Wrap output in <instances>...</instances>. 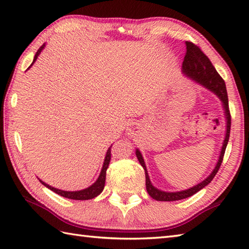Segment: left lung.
<instances>
[{
  "label": "left lung",
  "instance_id": "obj_1",
  "mask_svg": "<svg viewBox=\"0 0 249 249\" xmlns=\"http://www.w3.org/2000/svg\"><path fill=\"white\" fill-rule=\"evenodd\" d=\"M185 45H186V53H185V57L183 61L182 71L184 75H186L188 78L192 79V80H195L196 82L201 84V86L204 87L205 89H210L211 92H213L216 96L220 99V102L223 103V108L225 110V118L227 121L226 135H225V140L223 142V146H221L218 161L216 163L213 171L210 173V176L206 178H204L203 181L200 182L199 184L195 185V186L190 187L188 189L181 190V192H173V193L163 192V190H160L153 186L149 174H147L143 157H142L141 152L137 149L136 156L138 158L140 165L143 167L144 172H145L146 192L149 193V195L153 199H155L157 201H177V200L186 199L190 197V196L195 195L196 193H198L199 190L204 188L206 185H209L211 181L214 178V177L216 176V173L218 172L221 162H223L225 151H226L227 144H228L229 136H230L231 115L229 111L228 94H227L226 83L224 81V79L219 76V73L216 71L215 67L209 60V57L206 56L202 51H201V49L198 46L190 43V41H186Z\"/></svg>",
  "mask_w": 249,
  "mask_h": 249
}]
</instances>
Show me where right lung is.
I'll use <instances>...</instances> for the list:
<instances>
[{"instance_id": "right-lung-1", "label": "right lung", "mask_w": 249, "mask_h": 249, "mask_svg": "<svg viewBox=\"0 0 249 249\" xmlns=\"http://www.w3.org/2000/svg\"><path fill=\"white\" fill-rule=\"evenodd\" d=\"M44 48H45V44L41 46L38 50H37L36 54L34 56L33 63H32L31 66L34 64V62L37 60V57H38V55L40 54V52L43 51ZM29 68H28V70H29ZM111 146H112V145H110L107 153H106L104 165H103V168H102V171H100V173H99L98 178L96 179V181H95L94 184H92L91 186H89L88 188H84L82 190H77V192H67V190H62V189H57V188L52 187V186H50V185L46 184L45 182L41 181V179H39V181H40L41 184L45 185L46 187H48L50 190H52V192H54L55 194L60 195V196H62V197H64V198L72 199V200H89V199H93L95 197H97V196L103 192L104 187H105L106 172H107V169H108L109 162H110V160H111Z\"/></svg>"}]
</instances>
